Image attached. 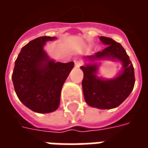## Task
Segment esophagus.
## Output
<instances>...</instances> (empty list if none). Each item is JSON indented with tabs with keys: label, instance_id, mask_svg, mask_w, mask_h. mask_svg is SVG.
Listing matches in <instances>:
<instances>
[{
	"label": "esophagus",
	"instance_id": "esophagus-1",
	"mask_svg": "<svg viewBox=\"0 0 148 148\" xmlns=\"http://www.w3.org/2000/svg\"><path fill=\"white\" fill-rule=\"evenodd\" d=\"M74 63H75V66H77V67H79L81 66V62L80 60L78 59L77 58H75L74 59Z\"/></svg>",
	"mask_w": 148,
	"mask_h": 148
}]
</instances>
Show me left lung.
<instances>
[{"mask_svg":"<svg viewBox=\"0 0 148 148\" xmlns=\"http://www.w3.org/2000/svg\"><path fill=\"white\" fill-rule=\"evenodd\" d=\"M100 39L107 45L106 47L89 58H116L123 63V71L116 78L103 80L95 75L97 65L82 66H81L84 73L82 82V90L85 100L90 106L101 109H113L120 106L133 90L134 67L129 56L120 42L106 36H101Z\"/></svg>","mask_w":148,"mask_h":148,"instance_id":"1","label":"left lung"}]
</instances>
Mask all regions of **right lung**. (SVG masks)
<instances>
[{
	"mask_svg": "<svg viewBox=\"0 0 148 148\" xmlns=\"http://www.w3.org/2000/svg\"><path fill=\"white\" fill-rule=\"evenodd\" d=\"M55 37L42 36L22 47L15 62L12 82L18 98L31 110L39 113L58 109L64 82L74 63L50 60L43 46Z\"/></svg>",
	"mask_w": 148,
	"mask_h": 148,
	"instance_id": "add662e5",
	"label": "right lung"
}]
</instances>
